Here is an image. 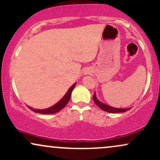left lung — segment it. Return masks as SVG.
Here are the masks:
<instances>
[{"mask_svg": "<svg viewBox=\"0 0 160 160\" xmlns=\"http://www.w3.org/2000/svg\"><path fill=\"white\" fill-rule=\"evenodd\" d=\"M93 101H94L95 103L96 104V105L100 108L102 111L109 112V113H123V112H126L128 111V110H130V108H116L111 107V106L109 105H107V104L102 103V102H100V101L96 98L95 92H94V95H93Z\"/></svg>", "mask_w": 160, "mask_h": 160, "instance_id": "8db88e82", "label": "left lung"}]
</instances>
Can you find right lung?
Listing matches in <instances>:
<instances>
[{"label": "right lung", "instance_id": "obj_1", "mask_svg": "<svg viewBox=\"0 0 160 160\" xmlns=\"http://www.w3.org/2000/svg\"><path fill=\"white\" fill-rule=\"evenodd\" d=\"M75 85L76 83L73 84L71 87L69 88V89L68 90L66 94L64 95V97L62 98L58 103H56V104L52 106V107L47 108V109H42V110H38V109H34V108H32L31 107H28L30 108L32 111H33L35 113H42V114H53V113H56L57 112L60 111L62 108H64L65 107L66 104H68V102H69L70 98H71V92H72L73 89H74Z\"/></svg>", "mask_w": 160, "mask_h": 160}]
</instances>
